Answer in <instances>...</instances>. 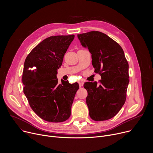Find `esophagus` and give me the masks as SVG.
Returning <instances> with one entry per match:
<instances>
[{
  "mask_svg": "<svg viewBox=\"0 0 153 153\" xmlns=\"http://www.w3.org/2000/svg\"><path fill=\"white\" fill-rule=\"evenodd\" d=\"M79 86L81 87L82 86V82H79Z\"/></svg>",
  "mask_w": 153,
  "mask_h": 153,
  "instance_id": "34e87169",
  "label": "esophagus"
}]
</instances>
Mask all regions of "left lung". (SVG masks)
Listing matches in <instances>:
<instances>
[{"instance_id": "1", "label": "left lung", "mask_w": 153, "mask_h": 153, "mask_svg": "<svg viewBox=\"0 0 153 153\" xmlns=\"http://www.w3.org/2000/svg\"><path fill=\"white\" fill-rule=\"evenodd\" d=\"M81 45L91 54L92 64L102 79L83 85L90 117L96 121L110 119L123 106L129 83V66L122 47L106 34L97 31L77 34Z\"/></svg>"}]
</instances>
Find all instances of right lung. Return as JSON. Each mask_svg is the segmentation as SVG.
I'll return each mask as SVG.
<instances>
[{
	"instance_id": "obj_1",
	"label": "right lung",
	"mask_w": 153,
	"mask_h": 153,
	"mask_svg": "<svg viewBox=\"0 0 153 153\" xmlns=\"http://www.w3.org/2000/svg\"><path fill=\"white\" fill-rule=\"evenodd\" d=\"M74 38L73 34L49 37L33 49L25 60L24 93L33 111L47 122H64L71 116L79 84L63 80L59 84L57 74Z\"/></svg>"
}]
</instances>
